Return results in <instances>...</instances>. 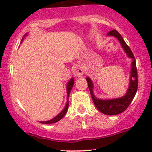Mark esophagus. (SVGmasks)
<instances>
[{
	"label": "esophagus",
	"mask_w": 152,
	"mask_h": 152,
	"mask_svg": "<svg viewBox=\"0 0 152 152\" xmlns=\"http://www.w3.org/2000/svg\"><path fill=\"white\" fill-rule=\"evenodd\" d=\"M84 72H85V70H84L83 67L79 65H76V66L74 67V69H73V73H74L75 76H77V77H80V76H83Z\"/></svg>",
	"instance_id": "esophagus-1"
}]
</instances>
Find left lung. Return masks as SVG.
Masks as SVG:
<instances>
[{"mask_svg":"<svg viewBox=\"0 0 152 152\" xmlns=\"http://www.w3.org/2000/svg\"><path fill=\"white\" fill-rule=\"evenodd\" d=\"M109 36H114L119 40V42L121 44L124 50L127 53L129 57L132 59V63L131 68V77H130V84L128 90L126 92V94L123 97L120 99H110V100H100V99H96L93 93V85L91 79L90 78H87V82L88 84L89 90L91 94L92 99H93V103L96 108L102 112L104 114L107 115H114L120 114L125 111L128 107L129 106L131 102H132L134 96L136 94V92L137 90V86H138V80H137V70L136 67V62L134 59V54L131 50L130 48L128 46L125 41L124 40L123 37L120 34L119 32L116 30H112L107 33Z\"/></svg>","mask_w":152,"mask_h":152,"instance_id":"1","label":"left lung"}]
</instances>
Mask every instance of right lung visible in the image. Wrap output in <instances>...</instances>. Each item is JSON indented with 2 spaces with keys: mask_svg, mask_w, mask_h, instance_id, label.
<instances>
[{
  "mask_svg": "<svg viewBox=\"0 0 152 152\" xmlns=\"http://www.w3.org/2000/svg\"><path fill=\"white\" fill-rule=\"evenodd\" d=\"M73 84H74V80H73V79H71L70 81H69L68 84H67V97H69V95H70V90H71L72 87H73ZM68 105H69V103H68V100H67V104H66V106H65V109H64V110H62V111L61 112V113H59V114L57 116H56V117H55V118H53L51 119V120L48 121H40V123H42V124H48L56 123V122L59 121L61 120V119H62V118H63L64 116L65 115V114H66V113H67V108H68Z\"/></svg>",
  "mask_w": 152,
  "mask_h": 152,
  "instance_id": "add662e5",
  "label": "right lung"
}]
</instances>
